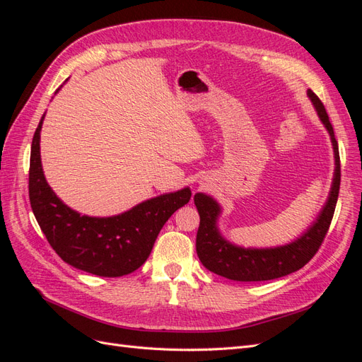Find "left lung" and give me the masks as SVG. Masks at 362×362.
Here are the masks:
<instances>
[{
    "label": "left lung",
    "mask_w": 362,
    "mask_h": 362,
    "mask_svg": "<svg viewBox=\"0 0 362 362\" xmlns=\"http://www.w3.org/2000/svg\"><path fill=\"white\" fill-rule=\"evenodd\" d=\"M306 95L331 136L335 158L331 192L323 208L310 228L291 243L275 247H243L228 242L218 231L217 222L218 216L222 214V206L210 194L196 193L194 205L201 217L198 235H196V252L204 267L216 275L243 282L276 279L302 269L319 250L334 217L341 172H339L338 144L325 105L311 89H308Z\"/></svg>",
    "instance_id": "8db88e82"
}]
</instances>
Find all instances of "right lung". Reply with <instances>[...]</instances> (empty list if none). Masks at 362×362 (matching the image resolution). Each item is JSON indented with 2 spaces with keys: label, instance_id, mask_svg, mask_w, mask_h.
Segmentation results:
<instances>
[{
  "label": "right lung",
  "instance_id": "right-lung-1",
  "mask_svg": "<svg viewBox=\"0 0 362 362\" xmlns=\"http://www.w3.org/2000/svg\"><path fill=\"white\" fill-rule=\"evenodd\" d=\"M43 119L45 115L31 144L28 192L33 213L48 243L64 262L92 275L117 278L137 270L148 259L163 225L190 201L192 190L164 193L110 217L80 214L54 193L43 175Z\"/></svg>",
  "mask_w": 362,
  "mask_h": 362
}]
</instances>
